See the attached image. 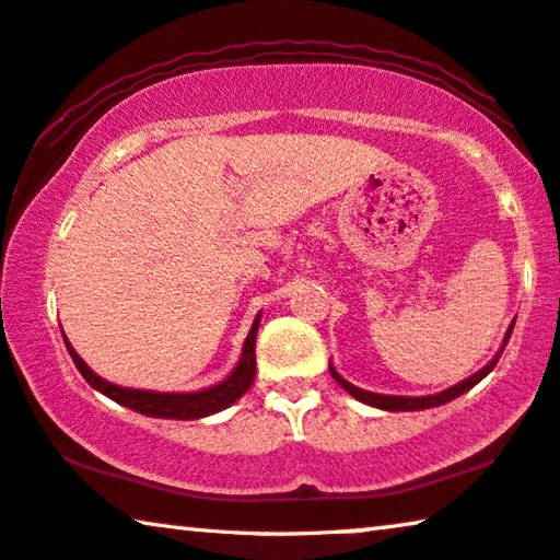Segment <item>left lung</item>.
<instances>
[{
    "instance_id": "1",
    "label": "left lung",
    "mask_w": 560,
    "mask_h": 560,
    "mask_svg": "<svg viewBox=\"0 0 560 560\" xmlns=\"http://www.w3.org/2000/svg\"><path fill=\"white\" fill-rule=\"evenodd\" d=\"M513 327H515V322H511V327H508L505 337H503V345H500V349H498V354H495L493 360H490L486 366H482V370L475 372L472 377H467V380H463V382H457V385H453V387H447V389L438 392V395H424V397L377 395V392H366V389H362V387H354L352 382H347L345 377H341V374H339L337 370H334V364H331V362H329V372H331V377L337 380L339 385L345 387V389L349 392V395H352L354 399H360V402L370 405V407H377V410H385V412H417V410H430V407H440V405H445V402H453L455 397L465 395V392H467V389H472L475 385H478L480 380H486L488 374L495 370V364H498V360H500V354H503V349H505V345H508V339H511Z\"/></svg>"
}]
</instances>
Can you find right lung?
<instances>
[{
    "instance_id": "add662e5",
    "label": "right lung",
    "mask_w": 560,
    "mask_h": 560,
    "mask_svg": "<svg viewBox=\"0 0 560 560\" xmlns=\"http://www.w3.org/2000/svg\"><path fill=\"white\" fill-rule=\"evenodd\" d=\"M258 324H261V312L256 314L252 331H248L244 349H241L238 364L233 366V372L229 374V377L219 382V385L198 389V392H153V389H130V387L113 385V382L103 380L100 374L90 370L85 360L74 352L70 339H67L65 334L62 337H65V347H67V352H70L74 366H78L82 377L88 380V385L97 389L100 395L110 397L113 402H118L122 407H128V410H132V412L148 415V417H163V420H200V417L226 410V407H231L248 387H252L254 374H256Z\"/></svg>"
}]
</instances>
